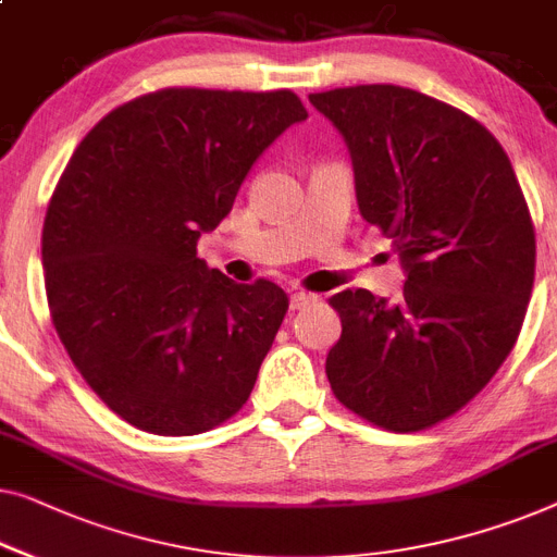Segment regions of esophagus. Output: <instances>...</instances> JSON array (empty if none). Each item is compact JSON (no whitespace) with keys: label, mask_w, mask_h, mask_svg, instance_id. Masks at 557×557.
Masks as SVG:
<instances>
[{"label":"esophagus","mask_w":557,"mask_h":557,"mask_svg":"<svg viewBox=\"0 0 557 557\" xmlns=\"http://www.w3.org/2000/svg\"><path fill=\"white\" fill-rule=\"evenodd\" d=\"M313 301H317V296L313 294L296 292V294H292V301H288V306H292V311H301V309H306V306H311Z\"/></svg>","instance_id":"obj_1"}]
</instances>
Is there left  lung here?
<instances>
[{"label":"left lung","mask_w":557,"mask_h":557,"mask_svg":"<svg viewBox=\"0 0 557 557\" xmlns=\"http://www.w3.org/2000/svg\"><path fill=\"white\" fill-rule=\"evenodd\" d=\"M344 135L359 213L407 271L386 301L346 288L326 357L346 409L389 432L459 412L512 351L535 278V228L510 158L467 112L399 85L309 95Z\"/></svg>","instance_id":"8db88e82"}]
</instances>
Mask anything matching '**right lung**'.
Masks as SVG:
<instances>
[{
    "instance_id": "add662e5",
    "label": "right lung",
    "mask_w": 557,
    "mask_h": 557,
    "mask_svg": "<svg viewBox=\"0 0 557 557\" xmlns=\"http://www.w3.org/2000/svg\"><path fill=\"white\" fill-rule=\"evenodd\" d=\"M306 117L292 90L165 87L108 112L72 152L42 228L47 304L77 372L138 430L208 432L251 397L288 296L208 269L196 246Z\"/></svg>"
}]
</instances>
